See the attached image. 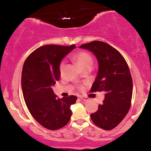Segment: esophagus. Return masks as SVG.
Returning <instances> with one entry per match:
<instances>
[{
  "instance_id": "34e87169",
  "label": "esophagus",
  "mask_w": 151,
  "mask_h": 151,
  "mask_svg": "<svg viewBox=\"0 0 151 151\" xmlns=\"http://www.w3.org/2000/svg\"><path fill=\"white\" fill-rule=\"evenodd\" d=\"M80 99L82 100V101H89V98L86 97V96H80Z\"/></svg>"
}]
</instances>
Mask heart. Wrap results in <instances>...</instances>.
<instances>
[{"mask_svg": "<svg viewBox=\"0 0 151 151\" xmlns=\"http://www.w3.org/2000/svg\"><path fill=\"white\" fill-rule=\"evenodd\" d=\"M73 59L81 70H84L87 67H91L93 62L92 56L87 52L84 51L79 52L75 54L73 56ZM64 67H65V62L62 61L60 62V66H59V70H60V73H62V71H63ZM78 88H79V89H82L83 86H79Z\"/></svg>", "mask_w": 151, "mask_h": 151, "instance_id": "heart-1", "label": "heart"}]
</instances>
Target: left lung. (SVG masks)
<instances>
[{
	"label": "left lung",
	"mask_w": 151,
	"mask_h": 151,
	"mask_svg": "<svg viewBox=\"0 0 151 151\" xmlns=\"http://www.w3.org/2000/svg\"><path fill=\"white\" fill-rule=\"evenodd\" d=\"M79 47L92 52L99 62L98 74L91 92L105 93L103 103L90 116L101 129H113L123 121L131 107L133 81L129 66L117 50L104 42L92 41Z\"/></svg>",
	"instance_id": "8db88e82"
}]
</instances>
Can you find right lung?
<instances>
[{
    "label": "right lung",
    "instance_id": "1",
    "mask_svg": "<svg viewBox=\"0 0 151 151\" xmlns=\"http://www.w3.org/2000/svg\"><path fill=\"white\" fill-rule=\"evenodd\" d=\"M75 47H40L24 62L21 84L26 106L32 117L49 130L60 129L68 124L72 116L70 106L77 99L74 95L59 99L52 89L60 79V62Z\"/></svg>",
    "mask_w": 151,
    "mask_h": 151
}]
</instances>
